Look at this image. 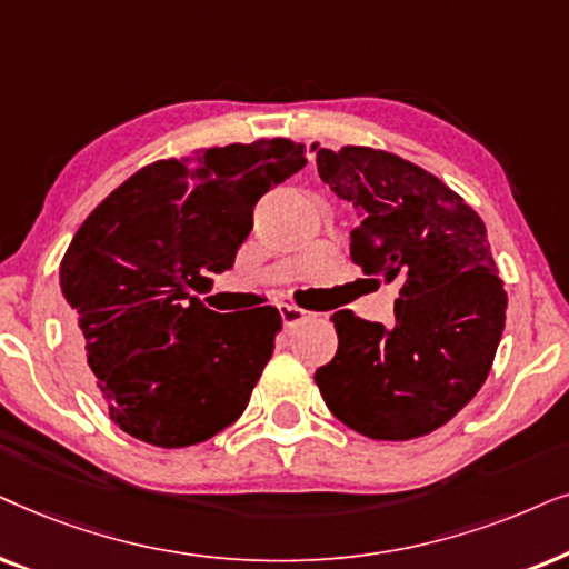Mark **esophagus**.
Instances as JSON below:
<instances>
[{
	"mask_svg": "<svg viewBox=\"0 0 569 569\" xmlns=\"http://www.w3.org/2000/svg\"><path fill=\"white\" fill-rule=\"evenodd\" d=\"M309 312L297 307V305H280V322H283L286 330H291L293 325H299L301 320H307Z\"/></svg>",
	"mask_w": 569,
	"mask_h": 569,
	"instance_id": "obj_1",
	"label": "esophagus"
}]
</instances>
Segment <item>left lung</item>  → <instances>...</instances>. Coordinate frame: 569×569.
I'll use <instances>...</instances> for the list:
<instances>
[{"label":"left lung","mask_w":569,"mask_h":569,"mask_svg":"<svg viewBox=\"0 0 569 569\" xmlns=\"http://www.w3.org/2000/svg\"><path fill=\"white\" fill-rule=\"evenodd\" d=\"M317 173L356 213L351 257L398 286L396 322L332 315L338 351L315 372L325 403L372 439H413L448 423L487 380L507 293L483 221L429 171L346 146L317 150Z\"/></svg>","instance_id":"left-lung-1"}]
</instances>
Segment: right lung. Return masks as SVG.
<instances>
[{
  "label": "right lung",
  "instance_id": "right-lung-1",
  "mask_svg": "<svg viewBox=\"0 0 569 569\" xmlns=\"http://www.w3.org/2000/svg\"><path fill=\"white\" fill-rule=\"evenodd\" d=\"M307 163L272 138L166 158L86 218L59 283L90 390L156 448L206 442L244 413L276 348V307L218 315L194 293L233 268L257 200Z\"/></svg>",
  "mask_w": 569,
  "mask_h": 569
}]
</instances>
